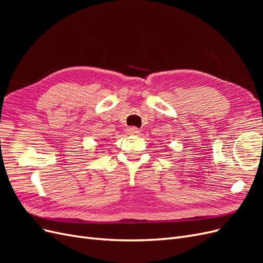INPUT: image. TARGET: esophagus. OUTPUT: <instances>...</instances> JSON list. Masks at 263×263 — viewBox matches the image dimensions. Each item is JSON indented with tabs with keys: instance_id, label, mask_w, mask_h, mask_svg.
Instances as JSON below:
<instances>
[{
	"instance_id": "obj_1",
	"label": "esophagus",
	"mask_w": 263,
	"mask_h": 263,
	"mask_svg": "<svg viewBox=\"0 0 263 263\" xmlns=\"http://www.w3.org/2000/svg\"><path fill=\"white\" fill-rule=\"evenodd\" d=\"M127 134L128 135H139L140 130L138 128H136V127H129V128H127Z\"/></svg>"
}]
</instances>
